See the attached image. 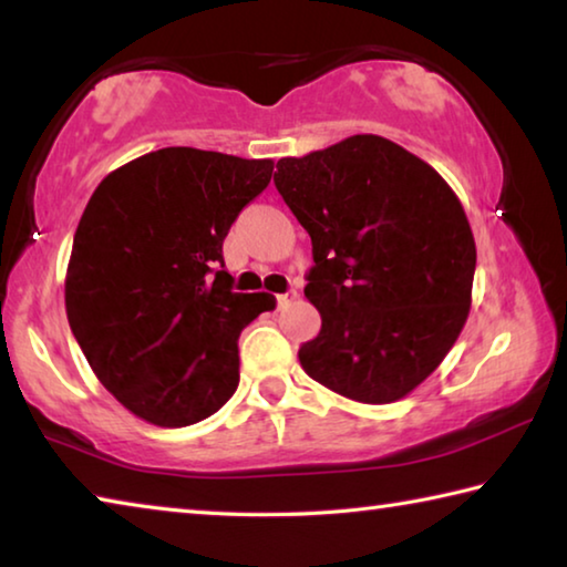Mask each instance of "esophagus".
I'll return each mask as SVG.
<instances>
[{"instance_id": "obj_1", "label": "esophagus", "mask_w": 567, "mask_h": 567, "mask_svg": "<svg viewBox=\"0 0 567 567\" xmlns=\"http://www.w3.org/2000/svg\"><path fill=\"white\" fill-rule=\"evenodd\" d=\"M297 297H300V295H297V290H287L282 295H277V305L285 307V305H290L292 300H297Z\"/></svg>"}]
</instances>
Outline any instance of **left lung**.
Listing matches in <instances>:
<instances>
[{"instance_id": "8db88e82", "label": "left lung", "mask_w": 567, "mask_h": 567, "mask_svg": "<svg viewBox=\"0 0 567 567\" xmlns=\"http://www.w3.org/2000/svg\"><path fill=\"white\" fill-rule=\"evenodd\" d=\"M275 187L312 239L305 297L322 328L300 348L302 370L364 405L410 395L473 302L475 237L453 187L378 134L282 157Z\"/></svg>"}]
</instances>
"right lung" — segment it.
<instances>
[{"label":"right lung","instance_id":"1","mask_svg":"<svg viewBox=\"0 0 567 567\" xmlns=\"http://www.w3.org/2000/svg\"><path fill=\"white\" fill-rule=\"evenodd\" d=\"M272 167L165 147L110 172L84 207L66 320L94 375L140 420L195 425L235 395L239 332L277 302L233 292L223 243Z\"/></svg>","mask_w":567,"mask_h":567}]
</instances>
